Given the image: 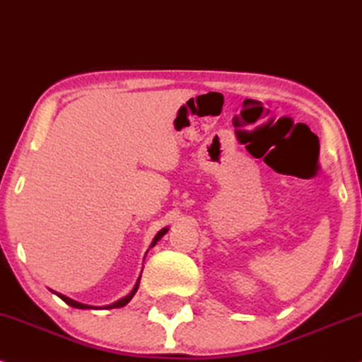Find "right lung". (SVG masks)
<instances>
[{
    "label": "right lung",
    "mask_w": 362,
    "mask_h": 362,
    "mask_svg": "<svg viewBox=\"0 0 362 362\" xmlns=\"http://www.w3.org/2000/svg\"><path fill=\"white\" fill-rule=\"evenodd\" d=\"M167 230H168L167 228H163L162 230H160V233H158V234H156V236H155V239H153V243H151V246H150V247H153V246L156 245V243H158V241H160V239H162V238L165 236V234H167ZM138 285H139V278H138L136 285H134V288L132 290V293H129V295H126V297H124V298L117 300V302H115V303H111V305H106V307H104V308H119V307H124V305H126V303H128V302H129V300H132V298H133V295H134V293H136V290H138ZM57 295H59V297H60V298H62V300H64V302H65V303H67V305H71V307H76V308H98V307H93V305H86V303H79V302H76V300H72V298L65 297V295H62V293H57Z\"/></svg>",
    "instance_id": "add662e5"
}]
</instances>
